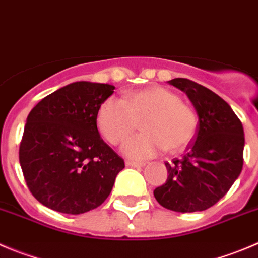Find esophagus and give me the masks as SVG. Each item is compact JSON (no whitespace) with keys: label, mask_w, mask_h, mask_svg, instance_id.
Listing matches in <instances>:
<instances>
[{"label":"esophagus","mask_w":258,"mask_h":258,"mask_svg":"<svg viewBox=\"0 0 258 258\" xmlns=\"http://www.w3.org/2000/svg\"><path fill=\"white\" fill-rule=\"evenodd\" d=\"M125 166H127V167H143V166H146V163H144V162L126 161L125 162Z\"/></svg>","instance_id":"1"}]
</instances>
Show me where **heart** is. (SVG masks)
<instances>
[{
    "label": "heart",
    "mask_w": 258,
    "mask_h": 258,
    "mask_svg": "<svg viewBox=\"0 0 258 258\" xmlns=\"http://www.w3.org/2000/svg\"><path fill=\"white\" fill-rule=\"evenodd\" d=\"M97 127L111 144H120L142 120L143 133L127 138L121 147L125 156L151 158L167 149L171 153L185 148L196 133L198 117L180 97L161 86L125 95L122 100L109 97L97 111Z\"/></svg>",
    "instance_id": "1"
}]
</instances>
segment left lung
I'll return each mask as SVG.
<instances>
[{
    "mask_svg": "<svg viewBox=\"0 0 258 258\" xmlns=\"http://www.w3.org/2000/svg\"><path fill=\"white\" fill-rule=\"evenodd\" d=\"M168 83L187 95L199 124L182 158L164 163L167 181L153 191L154 198L173 212H203L217 204L241 175L243 126L232 107L209 88L187 78Z\"/></svg>",
    "mask_w": 258,
    "mask_h": 258,
    "instance_id": "8db88e82",
    "label": "left lung"
}]
</instances>
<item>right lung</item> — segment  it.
<instances>
[{
  "mask_svg": "<svg viewBox=\"0 0 258 258\" xmlns=\"http://www.w3.org/2000/svg\"><path fill=\"white\" fill-rule=\"evenodd\" d=\"M114 90L107 83H70L28 115L19 159L30 192L49 209L82 214L111 192L124 159L102 141L96 117Z\"/></svg>",
  "mask_w": 258,
  "mask_h": 258,
  "instance_id": "add662e5",
  "label": "right lung"
}]
</instances>
